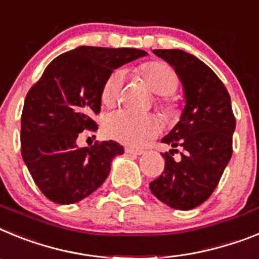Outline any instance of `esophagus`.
Returning a JSON list of instances; mask_svg holds the SVG:
<instances>
[{
    "label": "esophagus",
    "mask_w": 259,
    "mask_h": 259,
    "mask_svg": "<svg viewBox=\"0 0 259 259\" xmlns=\"http://www.w3.org/2000/svg\"><path fill=\"white\" fill-rule=\"evenodd\" d=\"M125 152H126V154H129V155H142L143 152V150H138V148H132V147H126L125 148Z\"/></svg>",
    "instance_id": "34e87169"
}]
</instances>
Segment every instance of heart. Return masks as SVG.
I'll list each match as a JSON object with an SVG mask.
<instances>
[{"instance_id": "heart-1", "label": "heart", "mask_w": 259, "mask_h": 259, "mask_svg": "<svg viewBox=\"0 0 259 259\" xmlns=\"http://www.w3.org/2000/svg\"><path fill=\"white\" fill-rule=\"evenodd\" d=\"M133 74L157 94V107L167 120L176 118L179 102L173 92L179 87V74L163 61H147L133 69ZM123 83L121 70L112 71L103 82L100 102L105 108L116 107L120 102ZM160 120L152 114H137L129 111H117L108 114L103 122L105 137L129 146H142L160 132Z\"/></svg>"}]
</instances>
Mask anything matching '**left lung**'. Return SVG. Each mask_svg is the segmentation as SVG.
Instances as JSON below:
<instances>
[{"instance_id":"left-lung-1","label":"left lung","mask_w":259,"mask_h":259,"mask_svg":"<svg viewBox=\"0 0 259 259\" xmlns=\"http://www.w3.org/2000/svg\"><path fill=\"white\" fill-rule=\"evenodd\" d=\"M183 82L186 105L179 123L161 139L172 147L165 167L150 183L152 194L177 210H192L208 199L232 156L236 118L223 82L207 65L181 49H155ZM180 152L176 162L172 155Z\"/></svg>"}]
</instances>
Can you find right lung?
Instances as JSON below:
<instances>
[{"label": "right lung", "instance_id": "right-lung-1", "mask_svg": "<svg viewBox=\"0 0 259 259\" xmlns=\"http://www.w3.org/2000/svg\"><path fill=\"white\" fill-rule=\"evenodd\" d=\"M147 55L136 48L78 47L56 57L30 89L22 112V157L33 181L49 201L70 204L102 186L116 155L114 141L79 148L83 130L96 132L100 90L109 74Z\"/></svg>", "mask_w": 259, "mask_h": 259}]
</instances>
